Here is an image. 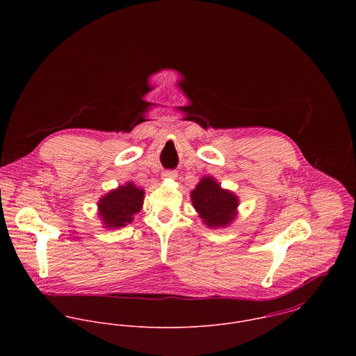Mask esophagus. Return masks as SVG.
<instances>
[{
  "label": "esophagus",
  "instance_id": "1",
  "mask_svg": "<svg viewBox=\"0 0 356 356\" xmlns=\"http://www.w3.org/2000/svg\"><path fill=\"white\" fill-rule=\"evenodd\" d=\"M178 177L177 171H163L161 172V178L163 179H175Z\"/></svg>",
  "mask_w": 356,
  "mask_h": 356
}]
</instances>
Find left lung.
<instances>
[{"label": "left lung", "instance_id": "left-lung-1", "mask_svg": "<svg viewBox=\"0 0 356 356\" xmlns=\"http://www.w3.org/2000/svg\"><path fill=\"white\" fill-rule=\"evenodd\" d=\"M191 200L204 225L211 229L227 227L238 215V196L223 189L211 175H204L200 179L191 192Z\"/></svg>", "mask_w": 356, "mask_h": 356}]
</instances>
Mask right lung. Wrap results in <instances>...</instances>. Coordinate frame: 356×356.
<instances>
[{
    "instance_id": "obj_1",
    "label": "right lung",
    "mask_w": 356,
    "mask_h": 356,
    "mask_svg": "<svg viewBox=\"0 0 356 356\" xmlns=\"http://www.w3.org/2000/svg\"><path fill=\"white\" fill-rule=\"evenodd\" d=\"M145 191L133 181L109 191L97 202V213L105 229H120L134 220V215L143 209Z\"/></svg>"
}]
</instances>
